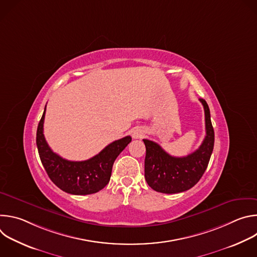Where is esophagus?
Returning <instances> with one entry per match:
<instances>
[{
  "instance_id": "34e87169",
  "label": "esophagus",
  "mask_w": 257,
  "mask_h": 257,
  "mask_svg": "<svg viewBox=\"0 0 257 257\" xmlns=\"http://www.w3.org/2000/svg\"><path fill=\"white\" fill-rule=\"evenodd\" d=\"M143 135H144V131H143L142 129H139V128L135 129V130L133 131V133H132V136H133V138H135V139L141 138V137H143Z\"/></svg>"
}]
</instances>
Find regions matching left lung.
<instances>
[{"instance_id": "left-lung-1", "label": "left lung", "mask_w": 257, "mask_h": 257, "mask_svg": "<svg viewBox=\"0 0 257 257\" xmlns=\"http://www.w3.org/2000/svg\"><path fill=\"white\" fill-rule=\"evenodd\" d=\"M204 108L206 135L199 149L187 157H172L161 146L143 139L146 149L144 177L150 187L167 194L180 193L192 188L204 174L213 150L214 131L206 101L199 98Z\"/></svg>"}]
</instances>
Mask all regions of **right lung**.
Returning <instances> with one entry per match:
<instances>
[{"instance_id":"1","label":"right lung","mask_w":257,"mask_h":257,"mask_svg":"<svg viewBox=\"0 0 257 257\" xmlns=\"http://www.w3.org/2000/svg\"><path fill=\"white\" fill-rule=\"evenodd\" d=\"M45 114L46 107L36 131V145L42 164L54 184L61 190L74 195L92 194L104 188L111 178L115 160L132 138L126 136L109 143L98 155L89 160L68 161L55 154L46 141Z\"/></svg>"}]
</instances>
